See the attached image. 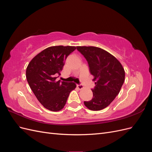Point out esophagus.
Listing matches in <instances>:
<instances>
[{
	"label": "esophagus",
	"mask_w": 152,
	"mask_h": 152,
	"mask_svg": "<svg viewBox=\"0 0 152 152\" xmlns=\"http://www.w3.org/2000/svg\"><path fill=\"white\" fill-rule=\"evenodd\" d=\"M77 88L79 89L80 90L83 89V86H82V85H80V84H77Z\"/></svg>",
	"instance_id": "1"
}]
</instances>
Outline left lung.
I'll list each match as a JSON object with an SVG mask.
<instances>
[{
  "label": "left lung",
  "mask_w": 152,
  "mask_h": 152,
  "mask_svg": "<svg viewBox=\"0 0 152 152\" xmlns=\"http://www.w3.org/2000/svg\"><path fill=\"white\" fill-rule=\"evenodd\" d=\"M77 49L88 62L94 76L95 87L92 89L93 99L84 102L86 107L93 111L107 107L118 94L125 80V71L118 59L102 48L77 46Z\"/></svg>",
  "instance_id": "8db88e82"
}]
</instances>
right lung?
Returning a JSON list of instances; mask_svg holds the SVG:
<instances>
[{"label": "right lung", "instance_id": "add662e5", "mask_svg": "<svg viewBox=\"0 0 152 152\" xmlns=\"http://www.w3.org/2000/svg\"><path fill=\"white\" fill-rule=\"evenodd\" d=\"M75 46H51L43 50L31 59L26 70L27 82L39 102L53 112L62 110L70 92L75 89L74 82L56 81L67 56Z\"/></svg>", "mask_w": 152, "mask_h": 152}]
</instances>
